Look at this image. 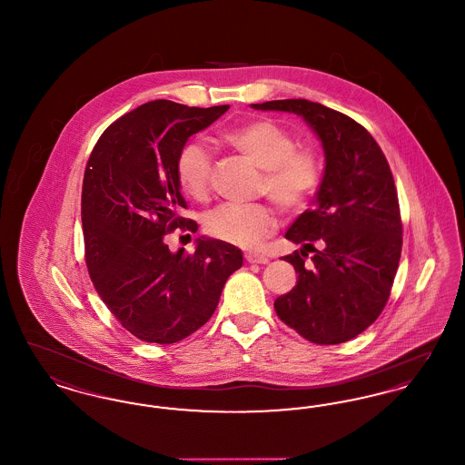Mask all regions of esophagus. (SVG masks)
I'll list each match as a JSON object with an SVG mask.
<instances>
[{
    "mask_svg": "<svg viewBox=\"0 0 465 465\" xmlns=\"http://www.w3.org/2000/svg\"><path fill=\"white\" fill-rule=\"evenodd\" d=\"M243 258H245V262H247V263H260V265H265V263H268V256H265V254H260V252H254V251L245 252V254H243Z\"/></svg>",
    "mask_w": 465,
    "mask_h": 465,
    "instance_id": "34e87169",
    "label": "esophagus"
}]
</instances>
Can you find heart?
<instances>
[{
    "label": "heart",
    "mask_w": 465,
    "mask_h": 465,
    "mask_svg": "<svg viewBox=\"0 0 465 465\" xmlns=\"http://www.w3.org/2000/svg\"><path fill=\"white\" fill-rule=\"evenodd\" d=\"M232 150L263 169L258 193L268 195L286 213L303 211L317 195L324 162L312 146H298L296 135L270 118H254L226 129L220 135ZM177 183L183 192L199 202L211 197L213 158L200 144H186L176 162ZM277 226L270 203H228L213 211L205 220V232L222 242L252 247Z\"/></svg>",
    "instance_id": "obj_1"
}]
</instances>
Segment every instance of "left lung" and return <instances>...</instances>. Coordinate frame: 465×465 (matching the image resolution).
Masks as SVG:
<instances>
[{
    "label": "left lung",
    "instance_id": "left-lung-1",
    "mask_svg": "<svg viewBox=\"0 0 465 465\" xmlns=\"http://www.w3.org/2000/svg\"><path fill=\"white\" fill-rule=\"evenodd\" d=\"M252 106L302 114L326 153L315 205L286 233L303 243L284 256L298 273L296 286L273 309L312 343L349 341L385 309L398 272L402 222L391 165L373 135L340 111L307 99ZM309 252L314 256L307 262Z\"/></svg>",
    "mask_w": 465,
    "mask_h": 465
}]
</instances>
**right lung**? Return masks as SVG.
<instances>
[{
	"instance_id": "obj_1",
	"label": "right lung",
	"mask_w": 465,
	"mask_h": 465,
	"mask_svg": "<svg viewBox=\"0 0 465 465\" xmlns=\"http://www.w3.org/2000/svg\"><path fill=\"white\" fill-rule=\"evenodd\" d=\"M230 106L195 108L156 99L114 120L90 153L82 186L85 263L114 319L148 343H176L218 307L226 279L242 266L232 243L199 239L184 254L165 235L195 233L176 162L190 135Z\"/></svg>"
}]
</instances>
